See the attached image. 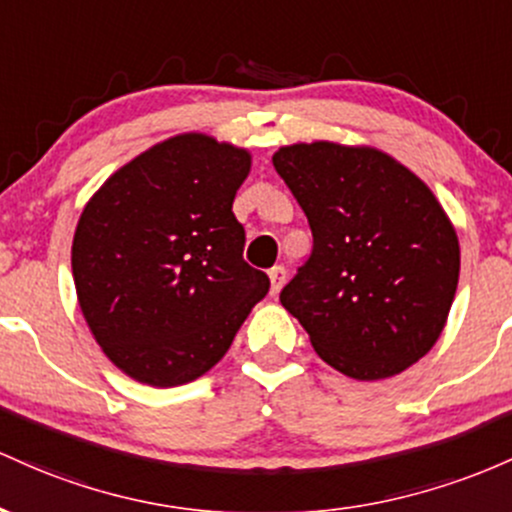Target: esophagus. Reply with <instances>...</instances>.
I'll list each match as a JSON object with an SVG mask.
<instances>
[{
	"label": "esophagus",
	"instance_id": "obj_1",
	"mask_svg": "<svg viewBox=\"0 0 512 512\" xmlns=\"http://www.w3.org/2000/svg\"><path fill=\"white\" fill-rule=\"evenodd\" d=\"M268 278H271V295H278L280 287L285 285V278H287V271L283 266H273L271 271H268Z\"/></svg>",
	"mask_w": 512,
	"mask_h": 512
}]
</instances>
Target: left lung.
<instances>
[{"label":"left lung","instance_id":"8db88e82","mask_svg":"<svg viewBox=\"0 0 512 512\" xmlns=\"http://www.w3.org/2000/svg\"><path fill=\"white\" fill-rule=\"evenodd\" d=\"M312 229V254L280 292L321 360L384 380L438 341L459 280V244L430 188L370 147L275 152Z\"/></svg>","mask_w":512,"mask_h":512}]
</instances>
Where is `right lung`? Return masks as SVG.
<instances>
[{
  "mask_svg": "<svg viewBox=\"0 0 512 512\" xmlns=\"http://www.w3.org/2000/svg\"><path fill=\"white\" fill-rule=\"evenodd\" d=\"M246 149L179 135L118 169L89 200L72 244L79 307L132 380L176 387L205 375L271 280L244 261L232 203Z\"/></svg>",
  "mask_w": 512,
  "mask_h": 512,
  "instance_id": "right-lung-1",
  "label": "right lung"
}]
</instances>
